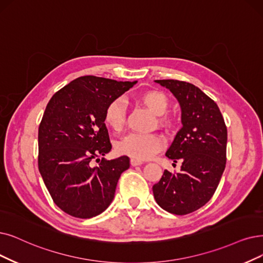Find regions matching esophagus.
<instances>
[{"label": "esophagus", "mask_w": 263, "mask_h": 263, "mask_svg": "<svg viewBox=\"0 0 263 263\" xmlns=\"http://www.w3.org/2000/svg\"><path fill=\"white\" fill-rule=\"evenodd\" d=\"M130 164H132V166H138V165L143 164V162L139 161V160H136V159H132L130 160Z\"/></svg>", "instance_id": "esophagus-1"}]
</instances>
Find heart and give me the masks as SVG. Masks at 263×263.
I'll return each mask as SVG.
<instances>
[{
	"label": "heart",
	"instance_id": "1",
	"mask_svg": "<svg viewBox=\"0 0 263 263\" xmlns=\"http://www.w3.org/2000/svg\"><path fill=\"white\" fill-rule=\"evenodd\" d=\"M135 100L142 106L151 110L154 114L160 115L157 122L160 125L170 127L172 119L164 113L168 109V98L163 91L156 89H149L138 93ZM104 123L115 132L121 133L124 129L126 122V104L123 98H115L111 100L104 110ZM165 145V140L160 134H139L132 133L119 142L118 150L120 153L128 155L136 160L150 159L154 154L161 151Z\"/></svg>",
	"mask_w": 263,
	"mask_h": 263
}]
</instances>
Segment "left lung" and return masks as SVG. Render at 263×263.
<instances>
[{"label":"left lung","instance_id":"left-lung-1","mask_svg":"<svg viewBox=\"0 0 263 263\" xmlns=\"http://www.w3.org/2000/svg\"><path fill=\"white\" fill-rule=\"evenodd\" d=\"M180 103L182 128L166 156L182 162L179 173L164 172L153 185L156 203L174 215L203 207L217 190L227 162V126L217 103L191 83L156 80Z\"/></svg>","mask_w":263,"mask_h":263}]
</instances>
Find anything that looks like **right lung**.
<instances>
[{
    "mask_svg": "<svg viewBox=\"0 0 263 263\" xmlns=\"http://www.w3.org/2000/svg\"><path fill=\"white\" fill-rule=\"evenodd\" d=\"M136 82L80 77L54 93L39 126L40 174L54 203L81 219L106 211L129 157L106 160L110 152L104 110ZM95 160L99 165L91 166Z\"/></svg>",
    "mask_w": 263,
    "mask_h": 263,
    "instance_id": "right-lung-1",
    "label": "right lung"
}]
</instances>
